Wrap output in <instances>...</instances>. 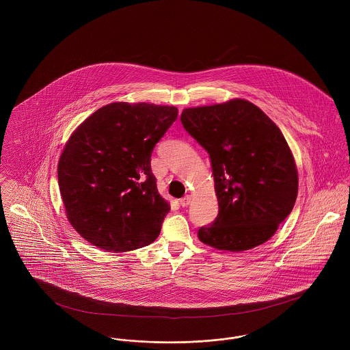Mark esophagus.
<instances>
[{
    "instance_id": "1",
    "label": "esophagus",
    "mask_w": 350,
    "mask_h": 350,
    "mask_svg": "<svg viewBox=\"0 0 350 350\" xmlns=\"http://www.w3.org/2000/svg\"><path fill=\"white\" fill-rule=\"evenodd\" d=\"M190 200H191L190 196H185L183 200H180V204H181L183 207H186V206L190 203Z\"/></svg>"
}]
</instances>
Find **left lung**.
I'll return each mask as SVG.
<instances>
[{
	"instance_id": "obj_1",
	"label": "left lung",
	"mask_w": 350,
	"mask_h": 350,
	"mask_svg": "<svg viewBox=\"0 0 350 350\" xmlns=\"http://www.w3.org/2000/svg\"><path fill=\"white\" fill-rule=\"evenodd\" d=\"M183 129L208 152L219 214L198 239L219 250L244 252L275 233L298 196V169L283 133L241 98L186 107Z\"/></svg>"
}]
</instances>
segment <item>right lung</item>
Returning a JSON list of instances; mask_svg holds the SVG:
<instances>
[{
    "label": "right lung",
    "mask_w": 350,
    "mask_h": 350,
    "mask_svg": "<svg viewBox=\"0 0 350 350\" xmlns=\"http://www.w3.org/2000/svg\"><path fill=\"white\" fill-rule=\"evenodd\" d=\"M178 109L147 102H113L94 111L69 136L57 180L70 226L107 252L153 243L169 213L150 170L154 144Z\"/></svg>",
    "instance_id": "1"
}]
</instances>
